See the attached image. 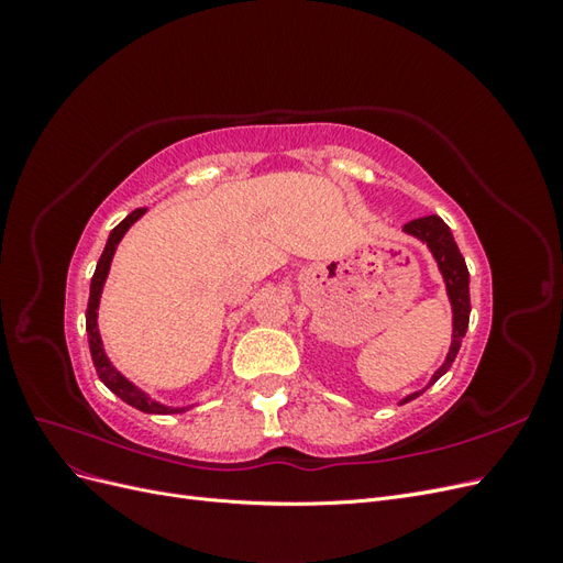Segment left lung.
Instances as JSON below:
<instances>
[{"mask_svg": "<svg viewBox=\"0 0 563 563\" xmlns=\"http://www.w3.org/2000/svg\"><path fill=\"white\" fill-rule=\"evenodd\" d=\"M401 232L408 234V236H413V240L422 242L424 246L430 249L439 275H441V279H444L446 296H449V302H451V345H449V352H446V360L432 373V378H430L428 385H424L418 391H411V395H406L399 401V404H408V401H413L416 397H420L424 389L432 387L455 362V354H457L460 345H463V338L467 333V323H470V272H467L463 253H460V249L453 240L451 228L439 216L416 218V220H411V223H406L401 228Z\"/></svg>", "mask_w": 563, "mask_h": 563, "instance_id": "1", "label": "left lung"}]
</instances>
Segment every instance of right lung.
Instances as JSON below:
<instances>
[{"mask_svg":"<svg viewBox=\"0 0 563 563\" xmlns=\"http://www.w3.org/2000/svg\"><path fill=\"white\" fill-rule=\"evenodd\" d=\"M147 213V209H135L131 211L122 223H119L110 236H108V244L103 249V255H100V261L96 265L93 272V279H91V294H89V308H87V335H89V350H91V360L96 366L98 378L103 380V385L114 391V395L126 401L129 406L139 408L143 413H157V416H168V413H183V411H190L197 404H185V406H168L157 401L155 397H150L145 389H141L133 380H129L122 371H119L106 352L103 345V338H100V329H98V308H100V298H103V288L110 275V265L112 258L117 253L119 242L124 240V234L129 232V228L135 223V220H141Z\"/></svg>","mask_w":563,"mask_h":563,"instance_id":"obj_1","label":"right lung"}]
</instances>
